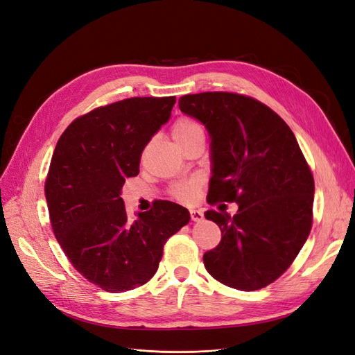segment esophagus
Here are the masks:
<instances>
[{"instance_id":"obj_1","label":"esophagus","mask_w":355,"mask_h":355,"mask_svg":"<svg viewBox=\"0 0 355 355\" xmlns=\"http://www.w3.org/2000/svg\"><path fill=\"white\" fill-rule=\"evenodd\" d=\"M189 214H191V219L194 222H201L204 219V214L200 210H189Z\"/></svg>"}]
</instances>
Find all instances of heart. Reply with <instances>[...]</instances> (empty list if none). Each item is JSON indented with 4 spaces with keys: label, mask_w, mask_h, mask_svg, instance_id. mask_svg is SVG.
I'll return each instance as SVG.
<instances>
[{
    "label": "heart",
    "mask_w": 355,
    "mask_h": 355,
    "mask_svg": "<svg viewBox=\"0 0 355 355\" xmlns=\"http://www.w3.org/2000/svg\"><path fill=\"white\" fill-rule=\"evenodd\" d=\"M171 136H173L175 142L184 148L191 141H194L197 137H204L202 127L189 116H179L178 120L171 125ZM200 187L198 179L191 180H182L176 182L170 188V196L179 200V201H191L196 197V192Z\"/></svg>",
    "instance_id": "heart-1"
}]
</instances>
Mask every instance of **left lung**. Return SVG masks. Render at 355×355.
I'll list each match as a JSON object with an SVG mask.
<instances>
[{"instance_id": "left-lung-1", "label": "left lung", "mask_w": 355, "mask_h": 355, "mask_svg": "<svg viewBox=\"0 0 355 355\" xmlns=\"http://www.w3.org/2000/svg\"><path fill=\"white\" fill-rule=\"evenodd\" d=\"M180 111L211 137L207 202H237L239 211L207 210L220 243L204 253L209 274L252 292L275 282L293 263L313 227L314 178L283 118L250 96L228 92L185 94Z\"/></svg>"}]
</instances>
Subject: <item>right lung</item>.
<instances>
[{
	"label": "right lung",
	"instance_id": "obj_1",
	"mask_svg": "<svg viewBox=\"0 0 355 355\" xmlns=\"http://www.w3.org/2000/svg\"><path fill=\"white\" fill-rule=\"evenodd\" d=\"M175 103L167 96L99 106L75 118L53 153L44 185L53 232L75 270L106 292L151 280L166 241L191 219L185 207L159 200L128 220L121 198Z\"/></svg>",
	"mask_w": 355,
	"mask_h": 355
}]
</instances>
